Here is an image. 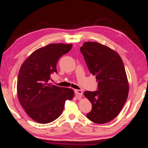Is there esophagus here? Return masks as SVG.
Here are the masks:
<instances>
[{
  "label": "esophagus",
  "mask_w": 148,
  "mask_h": 148,
  "mask_svg": "<svg viewBox=\"0 0 148 148\" xmlns=\"http://www.w3.org/2000/svg\"><path fill=\"white\" fill-rule=\"evenodd\" d=\"M74 92H75V94H76V95H79V96H82L83 91L82 90H75Z\"/></svg>",
  "instance_id": "34e87169"
}]
</instances>
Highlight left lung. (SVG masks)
<instances>
[{"mask_svg": "<svg viewBox=\"0 0 148 148\" xmlns=\"http://www.w3.org/2000/svg\"><path fill=\"white\" fill-rule=\"evenodd\" d=\"M80 51L98 85L97 90L84 93L92 105L86 117L95 123H107L117 116L128 97L129 85L123 62L117 53L97 42H85Z\"/></svg>", "mask_w": 148, "mask_h": 148, "instance_id": "8db88e82", "label": "left lung"}]
</instances>
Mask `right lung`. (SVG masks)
<instances>
[{
	"label": "right lung",
	"instance_id": "add662e5",
	"mask_svg": "<svg viewBox=\"0 0 148 148\" xmlns=\"http://www.w3.org/2000/svg\"><path fill=\"white\" fill-rule=\"evenodd\" d=\"M72 44L51 43L34 51L23 63L17 81V94L22 106L32 119L47 124L60 117L66 100L74 97L71 88L51 85V74L57 72L60 57Z\"/></svg>",
	"mask_w": 148,
	"mask_h": 148
}]
</instances>
